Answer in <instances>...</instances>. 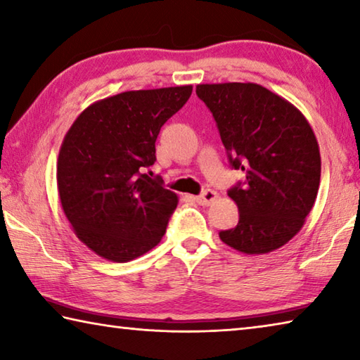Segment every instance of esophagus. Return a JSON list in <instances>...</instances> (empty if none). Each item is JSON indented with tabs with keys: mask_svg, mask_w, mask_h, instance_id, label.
Returning a JSON list of instances; mask_svg holds the SVG:
<instances>
[{
	"mask_svg": "<svg viewBox=\"0 0 360 360\" xmlns=\"http://www.w3.org/2000/svg\"><path fill=\"white\" fill-rule=\"evenodd\" d=\"M195 200H197V203H200V205L208 206V205L216 202V200H217V193H216L214 191H211V188H206V191H203L202 195H198V197H195Z\"/></svg>",
	"mask_w": 360,
	"mask_h": 360,
	"instance_id": "esophagus-1",
	"label": "esophagus"
}]
</instances>
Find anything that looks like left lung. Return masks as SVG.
Here are the masks:
<instances>
[{
    "label": "left lung",
    "mask_w": 360,
    "mask_h": 360,
    "mask_svg": "<svg viewBox=\"0 0 360 360\" xmlns=\"http://www.w3.org/2000/svg\"><path fill=\"white\" fill-rule=\"evenodd\" d=\"M197 95L212 112L231 168L246 174L229 191L240 221L219 236L245 254L275 251L300 231L318 195L321 154L311 125L259 84H200Z\"/></svg>",
    "instance_id": "8db88e82"
}]
</instances>
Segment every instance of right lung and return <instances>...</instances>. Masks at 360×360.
<instances>
[{
  "label": "right lung",
  "mask_w": 360,
  "mask_h": 360,
  "mask_svg": "<svg viewBox=\"0 0 360 360\" xmlns=\"http://www.w3.org/2000/svg\"><path fill=\"white\" fill-rule=\"evenodd\" d=\"M191 94L192 85L122 92L85 108L66 131L60 203L77 238L100 257L130 262L165 235L178 195L144 168L155 163L162 125Z\"/></svg>",
  "instance_id": "right-lung-1"
}]
</instances>
